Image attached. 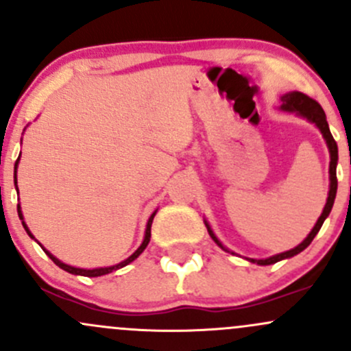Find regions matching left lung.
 <instances>
[{
  "mask_svg": "<svg viewBox=\"0 0 351 351\" xmlns=\"http://www.w3.org/2000/svg\"><path fill=\"white\" fill-rule=\"evenodd\" d=\"M281 102H282V106H281L282 110H289V112H298V114H300V116L306 117V119L311 121V123H315L316 126L319 128V131H322L323 138L326 139V145H328V149H330V158H331V161H330V193H328V200H326V205H324V208H323L322 217H319L318 222H316L315 227H313V230L309 232L308 237H306L304 241L300 243V245L294 247V249H291V250H287V252L278 254V256H272V257H269V259H259V261L249 259L250 263H257L259 265L276 264V263H279V261L287 259V257L296 256V254H300L301 250H304L306 247H308L309 243L313 242V239L316 237V234H318L319 228H322L324 219H326V217L330 215L331 208H333L335 197H337V188H338V180H337L338 146H337V141H335V139H333V136H331L330 128H328V121H326V116H324L323 108L318 104V102L315 101V99H311V97H309V95H306V94H301V92H289V94L282 95ZM206 228H208L210 237H212L213 241H215L217 245L222 247L223 250H227L222 245V243H220L219 239L215 237V234H213V232L210 230L208 225H206Z\"/></svg>",
  "mask_w": 351,
  "mask_h": 351,
  "instance_id": "left-lung-1",
  "label": "left lung"
}]
</instances>
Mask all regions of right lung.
I'll list each match as a JSON object with an SVG mask.
<instances>
[{
    "label": "right lung",
    "mask_w": 351,
    "mask_h": 351,
    "mask_svg": "<svg viewBox=\"0 0 351 351\" xmlns=\"http://www.w3.org/2000/svg\"><path fill=\"white\" fill-rule=\"evenodd\" d=\"M18 160H20V158H18ZM18 160H16V163H14V183H16V166H18ZM154 215H156V212H154L153 215L149 217V220H147L145 241H143L141 245H139V249L136 250V252L132 254L131 257H128L126 261H123V263H121V264H117V265H112V267H99V269H79V267H72V265H67V264L60 263V261H58L57 257H53V256H51V254H50L49 250H47V249H43V247H42V249L45 250V254H47V256H49L50 259L53 261V263L58 265V267H60V269H64V271L70 272V274H77V276H87V278H97V276H104V274H109V272L116 271V269H121V267H124V265H128L129 263H132V261H134L136 257H138L139 254H141L143 250L146 249V245H147V243H149V239H151V223H153V219H154ZM18 217H20V220H23V215H21V210H20V205H18ZM21 223H23V227H25V230H27V234L29 235V237L33 239L32 232L28 230V227H27V225H25V222H21Z\"/></svg>",
    "instance_id": "obj_1"
}]
</instances>
